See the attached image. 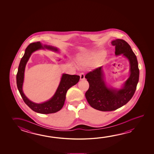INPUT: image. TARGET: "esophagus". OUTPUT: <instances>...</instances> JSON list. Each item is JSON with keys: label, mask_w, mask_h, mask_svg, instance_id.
I'll use <instances>...</instances> for the list:
<instances>
[{"label": "esophagus", "mask_w": 154, "mask_h": 154, "mask_svg": "<svg viewBox=\"0 0 154 154\" xmlns=\"http://www.w3.org/2000/svg\"><path fill=\"white\" fill-rule=\"evenodd\" d=\"M79 76H80V79L81 80L85 79V75H84L83 73H79Z\"/></svg>", "instance_id": "esophagus-1"}]
</instances>
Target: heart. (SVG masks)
Segmentation results:
<instances>
[{"label": "heart", "mask_w": 154, "mask_h": 154, "mask_svg": "<svg viewBox=\"0 0 154 154\" xmlns=\"http://www.w3.org/2000/svg\"><path fill=\"white\" fill-rule=\"evenodd\" d=\"M105 55V51L96 52L91 55L82 57L78 59V62L80 66H87L96 63L99 59L103 58Z\"/></svg>", "instance_id": "heart-1"}]
</instances>
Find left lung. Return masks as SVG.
Returning a JSON list of instances; mask_svg holds the SVG:
<instances>
[{
    "instance_id": "8db88e82",
    "label": "left lung",
    "mask_w": 154,
    "mask_h": 154,
    "mask_svg": "<svg viewBox=\"0 0 154 154\" xmlns=\"http://www.w3.org/2000/svg\"><path fill=\"white\" fill-rule=\"evenodd\" d=\"M112 45L116 47V55L122 54L130 63L131 75L124 88L119 90L108 88L103 81L101 66L90 71L85 76L89 83V88L85 93L87 101L93 109L103 112L116 110L127 103L134 96L139 82L138 62L131 46L122 39L113 41Z\"/></svg>"
}]
</instances>
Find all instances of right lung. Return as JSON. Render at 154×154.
I'll return each instance as SVG.
<instances>
[{
    "label": "right lung",
    "mask_w": 154,
    "mask_h": 154,
    "mask_svg": "<svg viewBox=\"0 0 154 154\" xmlns=\"http://www.w3.org/2000/svg\"><path fill=\"white\" fill-rule=\"evenodd\" d=\"M44 47L55 51H58L56 48L50 45H45ZM42 48L40 41L30 43L26 48L24 55L21 60L17 74V84L18 90L20 92L23 100L26 104L33 111L41 114H50L56 113L61 110L63 107L66 100V93L69 88L78 83L80 77L78 75H70L63 74L58 88L53 98L42 103H36L30 101L23 93V87L24 71L26 64L27 62L32 53Z\"/></svg>",
    "instance_id": "1"
}]
</instances>
